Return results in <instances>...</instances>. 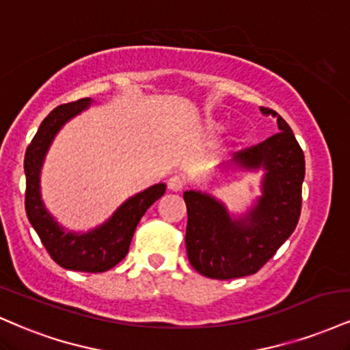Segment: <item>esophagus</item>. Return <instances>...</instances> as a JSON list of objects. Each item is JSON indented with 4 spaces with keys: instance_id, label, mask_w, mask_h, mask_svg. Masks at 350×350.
<instances>
[{
    "instance_id": "esophagus-1",
    "label": "esophagus",
    "mask_w": 350,
    "mask_h": 350,
    "mask_svg": "<svg viewBox=\"0 0 350 350\" xmlns=\"http://www.w3.org/2000/svg\"><path fill=\"white\" fill-rule=\"evenodd\" d=\"M184 187V180L179 178V176H172V178L167 179V189L172 192H179L183 191Z\"/></svg>"
}]
</instances>
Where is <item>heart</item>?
<instances>
[{"instance_id": "obj_1", "label": "heart", "mask_w": 350, "mask_h": 350, "mask_svg": "<svg viewBox=\"0 0 350 350\" xmlns=\"http://www.w3.org/2000/svg\"><path fill=\"white\" fill-rule=\"evenodd\" d=\"M225 127H226V120H223V119H208L207 120V132L208 133H218V132H221ZM243 135H244V129L241 127L234 132V135L231 138H233L234 142L241 140Z\"/></svg>"}]
</instances>
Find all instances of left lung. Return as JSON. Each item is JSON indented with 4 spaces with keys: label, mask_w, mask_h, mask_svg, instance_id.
<instances>
[{
    "label": "left lung",
    "mask_w": 350,
    "mask_h": 350,
    "mask_svg": "<svg viewBox=\"0 0 350 350\" xmlns=\"http://www.w3.org/2000/svg\"><path fill=\"white\" fill-rule=\"evenodd\" d=\"M279 133L234 153L225 170L262 171L260 196L244 213L234 215L212 193L186 191V247L189 262L202 275L228 280L259 271L295 230L301 212L305 154L292 129L277 112Z\"/></svg>",
    "instance_id": "1"
}]
</instances>
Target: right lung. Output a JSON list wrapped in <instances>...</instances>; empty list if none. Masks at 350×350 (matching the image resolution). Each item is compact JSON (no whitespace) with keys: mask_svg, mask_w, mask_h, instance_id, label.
I'll return each mask as SVG.
<instances>
[{"mask_svg":"<svg viewBox=\"0 0 350 350\" xmlns=\"http://www.w3.org/2000/svg\"><path fill=\"white\" fill-rule=\"evenodd\" d=\"M91 106V99L55 107L45 117L27 146L24 157L26 172V213L42 244L58 266L79 272H106L127 256L130 241L140 218L166 192V184H154L129 197L111 218L86 233L65 230L45 208L40 193V171L55 135L66 122Z\"/></svg>","mask_w":350,"mask_h":350,"instance_id":"obj_1","label":"right lung"}]
</instances>
